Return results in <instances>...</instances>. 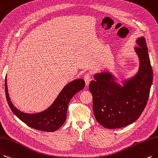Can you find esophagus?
<instances>
[{"instance_id": "34e87169", "label": "esophagus", "mask_w": 158, "mask_h": 158, "mask_svg": "<svg viewBox=\"0 0 158 158\" xmlns=\"http://www.w3.org/2000/svg\"><path fill=\"white\" fill-rule=\"evenodd\" d=\"M91 74L90 73H86L84 76V79L85 80V85H88L89 84V81L91 80Z\"/></svg>"}]
</instances>
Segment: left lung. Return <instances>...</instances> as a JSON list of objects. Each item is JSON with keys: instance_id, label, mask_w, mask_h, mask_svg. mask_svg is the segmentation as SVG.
Returning a JSON list of instances; mask_svg holds the SVG:
<instances>
[{"instance_id": "8db88e82", "label": "left lung", "mask_w": 158, "mask_h": 158, "mask_svg": "<svg viewBox=\"0 0 158 158\" xmlns=\"http://www.w3.org/2000/svg\"><path fill=\"white\" fill-rule=\"evenodd\" d=\"M135 51L139 60L136 74L123 81V85L110 72L94 75L89 89L93 95L94 117L102 127L116 129L127 127L140 117L147 105L153 72L144 37H139Z\"/></svg>"}]
</instances>
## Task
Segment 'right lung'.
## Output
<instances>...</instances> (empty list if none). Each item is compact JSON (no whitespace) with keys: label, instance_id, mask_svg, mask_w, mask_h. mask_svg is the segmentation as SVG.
Returning <instances> with one entry per match:
<instances>
[{"label":"right lung","instance_id":"right-lung-1","mask_svg":"<svg viewBox=\"0 0 158 158\" xmlns=\"http://www.w3.org/2000/svg\"><path fill=\"white\" fill-rule=\"evenodd\" d=\"M6 78V97L12 112L28 127L45 131H54L64 124L69 102L76 93L84 89L85 84L84 79L74 80L63 88L54 102L47 109L40 113H27L19 110L12 104L9 97Z\"/></svg>","mask_w":158,"mask_h":158}]
</instances>
